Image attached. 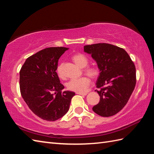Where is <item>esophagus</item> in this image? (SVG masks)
<instances>
[{
	"label": "esophagus",
	"instance_id": "esophagus-1",
	"mask_svg": "<svg viewBox=\"0 0 154 154\" xmlns=\"http://www.w3.org/2000/svg\"><path fill=\"white\" fill-rule=\"evenodd\" d=\"M76 93L78 94H81V95H84V96H85L87 94V93Z\"/></svg>",
	"mask_w": 154,
	"mask_h": 154
}]
</instances>
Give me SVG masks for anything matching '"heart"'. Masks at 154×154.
I'll list each match as a JSON object with an SVG mask.
<instances>
[{"label": "heart", "mask_w": 154, "mask_h": 154, "mask_svg": "<svg viewBox=\"0 0 154 154\" xmlns=\"http://www.w3.org/2000/svg\"><path fill=\"white\" fill-rule=\"evenodd\" d=\"M72 60L77 66L81 68L85 67L89 63V60L85 55L82 54H76L72 56ZM85 72L89 76L95 78L99 74V69L95 67H89L85 69ZM57 75L60 77H63L62 71V64H60L57 67ZM91 80L88 77H81L79 79H72L67 83V87L69 90L75 91L77 93L86 92L88 87L89 86Z\"/></svg>", "instance_id": "1"}]
</instances>
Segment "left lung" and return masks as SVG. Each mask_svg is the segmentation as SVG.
<instances>
[{"mask_svg":"<svg viewBox=\"0 0 154 154\" xmlns=\"http://www.w3.org/2000/svg\"><path fill=\"white\" fill-rule=\"evenodd\" d=\"M84 51L91 55L100 71L96 83L100 101L93 110L103 117L113 116L126 105L134 89V63L123 48L112 44L87 45Z\"/></svg>","mask_w":154,"mask_h":154,"instance_id":"8db88e82","label":"left lung"}]
</instances>
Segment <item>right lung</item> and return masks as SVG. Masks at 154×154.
I'll return each mask as SVG.
<instances>
[{"label": "right lung", "instance_id": "right-lung-1", "mask_svg": "<svg viewBox=\"0 0 154 154\" xmlns=\"http://www.w3.org/2000/svg\"><path fill=\"white\" fill-rule=\"evenodd\" d=\"M69 48H45L26 59L20 71L21 95L40 119L55 121L66 114L75 93L64 86L56 73L59 59Z\"/></svg>", "mask_w": 154, "mask_h": 154}]
</instances>
